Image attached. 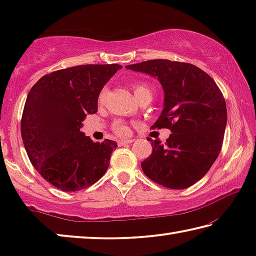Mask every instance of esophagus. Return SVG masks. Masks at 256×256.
I'll return each instance as SVG.
<instances>
[{"label":"esophagus","instance_id":"34e87169","mask_svg":"<svg viewBox=\"0 0 256 256\" xmlns=\"http://www.w3.org/2000/svg\"><path fill=\"white\" fill-rule=\"evenodd\" d=\"M134 140H132V138H128V140H120L118 141V146H128L130 144H132Z\"/></svg>","mask_w":256,"mask_h":256}]
</instances>
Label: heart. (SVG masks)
I'll use <instances>...</instances> for the list:
<instances>
[{
    "label": "heart",
    "mask_w": 256,
    "mask_h": 256,
    "mask_svg": "<svg viewBox=\"0 0 256 256\" xmlns=\"http://www.w3.org/2000/svg\"><path fill=\"white\" fill-rule=\"evenodd\" d=\"M132 88L134 90V94H136V99L138 97L144 96V94H151V96H152L154 86L149 84H146V82H141V81L134 82V84H132ZM107 94H108V86H104V88H102V90L98 94V102L102 104L104 102H105L107 98ZM112 128H114L115 133L118 134V136H128V133H130L128 128L123 122H120V120H116Z\"/></svg>",
    "instance_id": "heart-1"
}]
</instances>
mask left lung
Returning <instances> with one entry per match:
<instances>
[{"mask_svg": "<svg viewBox=\"0 0 256 256\" xmlns=\"http://www.w3.org/2000/svg\"><path fill=\"white\" fill-rule=\"evenodd\" d=\"M126 68L162 84L164 108L152 128L172 132L164 144L151 140L152 154L141 162L142 170L164 188H190L209 172L222 150L227 124L222 92L208 73L190 63L150 60Z\"/></svg>", "mask_w": 256, "mask_h": 256, "instance_id": "1", "label": "left lung"}]
</instances>
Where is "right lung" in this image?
Instances as JSON below:
<instances>
[{
	"label": "right lung",
	"instance_id": "obj_1",
	"mask_svg": "<svg viewBox=\"0 0 256 256\" xmlns=\"http://www.w3.org/2000/svg\"><path fill=\"white\" fill-rule=\"evenodd\" d=\"M122 68L120 64H84L42 76L32 86L21 118V136L30 162L64 192L89 188L105 175L118 144L94 142L80 131L98 110V94Z\"/></svg>",
	"mask_w": 256,
	"mask_h": 256
}]
</instances>
